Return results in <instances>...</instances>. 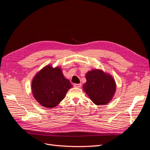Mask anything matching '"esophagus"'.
Instances as JSON below:
<instances>
[{
	"label": "esophagus",
	"instance_id": "obj_1",
	"mask_svg": "<svg viewBox=\"0 0 150 150\" xmlns=\"http://www.w3.org/2000/svg\"><path fill=\"white\" fill-rule=\"evenodd\" d=\"M74 86L76 88H81V84H74Z\"/></svg>",
	"mask_w": 150,
	"mask_h": 150
}]
</instances>
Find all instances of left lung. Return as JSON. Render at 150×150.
<instances>
[{"instance_id": "1", "label": "left lung", "mask_w": 150, "mask_h": 150, "mask_svg": "<svg viewBox=\"0 0 150 150\" xmlns=\"http://www.w3.org/2000/svg\"><path fill=\"white\" fill-rule=\"evenodd\" d=\"M86 79L83 89L95 104L106 105L111 101L116 89V82L111 75L95 69L86 73Z\"/></svg>"}]
</instances>
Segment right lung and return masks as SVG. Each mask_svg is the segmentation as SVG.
<instances>
[{"label":"right lung","instance_id":"1","mask_svg":"<svg viewBox=\"0 0 150 150\" xmlns=\"http://www.w3.org/2000/svg\"><path fill=\"white\" fill-rule=\"evenodd\" d=\"M31 88L34 98L40 105L53 108L65 98L72 85L63 75L61 67L47 65L34 76Z\"/></svg>","mask_w":150,"mask_h":150}]
</instances>
